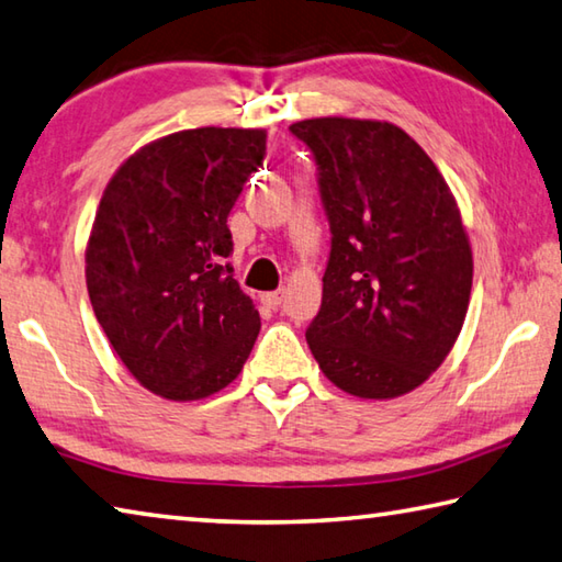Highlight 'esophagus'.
Instances as JSON below:
<instances>
[{
  "label": "esophagus",
  "instance_id": "esophagus-1",
  "mask_svg": "<svg viewBox=\"0 0 562 562\" xmlns=\"http://www.w3.org/2000/svg\"><path fill=\"white\" fill-rule=\"evenodd\" d=\"M262 304H268V307H272V310H278L280 304L284 302V290H274V292H265L262 294Z\"/></svg>",
  "mask_w": 562,
  "mask_h": 562
}]
</instances>
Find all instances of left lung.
I'll use <instances>...</instances> for the list:
<instances>
[{
  "label": "left lung",
  "mask_w": 562,
  "mask_h": 562,
  "mask_svg": "<svg viewBox=\"0 0 562 562\" xmlns=\"http://www.w3.org/2000/svg\"><path fill=\"white\" fill-rule=\"evenodd\" d=\"M290 132L316 161L331 231L322 307L307 326L314 359L351 395L411 393L452 351L472 292L452 191L391 122L314 117Z\"/></svg>",
  "instance_id": "1"
}]
</instances>
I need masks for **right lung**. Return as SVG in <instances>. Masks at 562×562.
<instances>
[{
	"mask_svg": "<svg viewBox=\"0 0 562 562\" xmlns=\"http://www.w3.org/2000/svg\"><path fill=\"white\" fill-rule=\"evenodd\" d=\"M265 130L199 127L135 151L100 199L86 250L93 312L127 371L169 401L236 381L260 314L233 280L228 213Z\"/></svg>",
	"mask_w": 562,
	"mask_h": 562,
	"instance_id": "obj_1",
	"label": "right lung"
}]
</instances>
